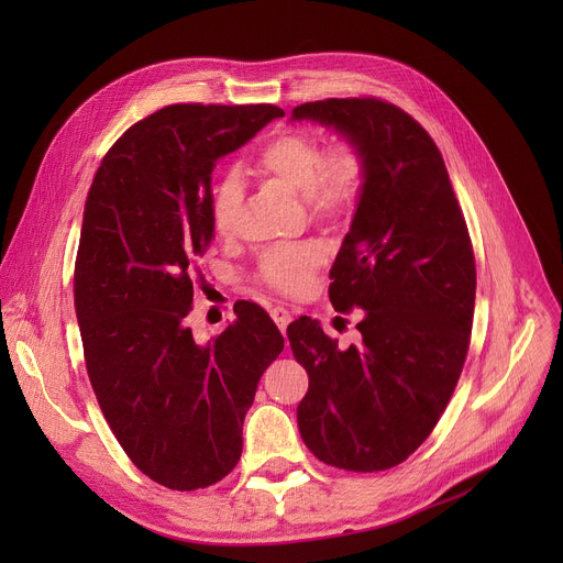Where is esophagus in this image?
<instances>
[{"label":"esophagus","mask_w":563,"mask_h":563,"mask_svg":"<svg viewBox=\"0 0 563 563\" xmlns=\"http://www.w3.org/2000/svg\"><path fill=\"white\" fill-rule=\"evenodd\" d=\"M272 317H274V321H276V327L280 329V333H285L287 323L291 321V314H289V310H287V308H283V306H276V308L272 310Z\"/></svg>","instance_id":"esophagus-1"}]
</instances>
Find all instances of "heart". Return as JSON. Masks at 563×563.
I'll return each instance as SVG.
<instances>
[{"label": "heart", "instance_id": "obj_1", "mask_svg": "<svg viewBox=\"0 0 563 563\" xmlns=\"http://www.w3.org/2000/svg\"><path fill=\"white\" fill-rule=\"evenodd\" d=\"M255 168L285 189L299 194L310 214L319 221H335L349 214L365 180V164L358 147L338 143L323 151L317 136L301 130H287L266 143L257 155ZM240 207V185L234 177H223L210 202L217 234L230 236L234 232ZM323 257L327 253L319 242L276 246L262 257L260 276L278 291L303 294L323 264Z\"/></svg>", "mask_w": 563, "mask_h": 563}]
</instances>
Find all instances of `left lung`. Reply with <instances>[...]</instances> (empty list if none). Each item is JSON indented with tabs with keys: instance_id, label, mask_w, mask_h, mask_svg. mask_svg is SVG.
<instances>
[{
	"instance_id": "left-lung-1",
	"label": "left lung",
	"mask_w": 563,
	"mask_h": 563,
	"mask_svg": "<svg viewBox=\"0 0 563 563\" xmlns=\"http://www.w3.org/2000/svg\"><path fill=\"white\" fill-rule=\"evenodd\" d=\"M289 121L333 128L365 164L329 287L338 310L365 312L361 342L340 349L310 317L287 329L310 378L299 431L323 463L388 470L433 431L465 363L477 289L467 225L433 139L399 107L331 98Z\"/></svg>"
}]
</instances>
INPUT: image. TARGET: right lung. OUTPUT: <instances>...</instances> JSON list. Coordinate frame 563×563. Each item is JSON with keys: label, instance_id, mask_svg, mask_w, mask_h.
I'll list each match as a JSON object with an SVG mask.
<instances>
[{"label": "right lung", "instance_id": "1", "mask_svg": "<svg viewBox=\"0 0 563 563\" xmlns=\"http://www.w3.org/2000/svg\"><path fill=\"white\" fill-rule=\"evenodd\" d=\"M274 104H170L104 155L84 207L75 310L93 393L115 440L153 482L196 490L242 456V424L285 340L260 306L198 344L191 274L214 240L212 170Z\"/></svg>", "mask_w": 563, "mask_h": 563}]
</instances>
